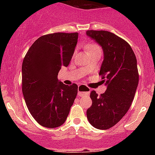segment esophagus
I'll use <instances>...</instances> for the list:
<instances>
[{"label":"esophagus","mask_w":155,"mask_h":155,"mask_svg":"<svg viewBox=\"0 0 155 155\" xmlns=\"http://www.w3.org/2000/svg\"><path fill=\"white\" fill-rule=\"evenodd\" d=\"M90 92V88L87 86L81 84L78 87V95L80 97L84 96V95H88Z\"/></svg>","instance_id":"esophagus-1"}]
</instances>
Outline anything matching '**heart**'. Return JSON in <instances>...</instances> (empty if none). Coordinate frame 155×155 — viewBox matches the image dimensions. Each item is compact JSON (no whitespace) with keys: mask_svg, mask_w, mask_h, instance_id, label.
Wrapping results in <instances>:
<instances>
[{"mask_svg":"<svg viewBox=\"0 0 155 155\" xmlns=\"http://www.w3.org/2000/svg\"><path fill=\"white\" fill-rule=\"evenodd\" d=\"M85 49L87 50V51L88 53L91 51H94V50H100V47L95 43H93V42H90V43H87L85 46Z\"/></svg>","mask_w":155,"mask_h":155,"instance_id":"obj_1","label":"heart"}]
</instances>
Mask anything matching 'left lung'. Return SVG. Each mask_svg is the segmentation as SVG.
<instances>
[{
    "label": "left lung",
    "mask_w": 155,
    "mask_h": 155,
    "mask_svg": "<svg viewBox=\"0 0 155 155\" xmlns=\"http://www.w3.org/2000/svg\"><path fill=\"white\" fill-rule=\"evenodd\" d=\"M87 35L103 49L99 75L107 88L98 95L91 91L92 105L87 110L90 124L99 130L116 125L129 110L139 81L136 56L127 41L108 31L88 30Z\"/></svg>",
    "instance_id": "1"
}]
</instances>
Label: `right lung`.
I'll return each mask as SVG.
<instances>
[{
    "instance_id": "right-lung-1",
    "label": "right lung",
    "mask_w": 155,
    "mask_h": 155,
    "mask_svg": "<svg viewBox=\"0 0 155 155\" xmlns=\"http://www.w3.org/2000/svg\"><path fill=\"white\" fill-rule=\"evenodd\" d=\"M78 33L55 32L39 37L28 49L22 63L21 90L29 113L47 128L64 124L78 94V85L57 79L61 67H68Z\"/></svg>"
}]
</instances>
